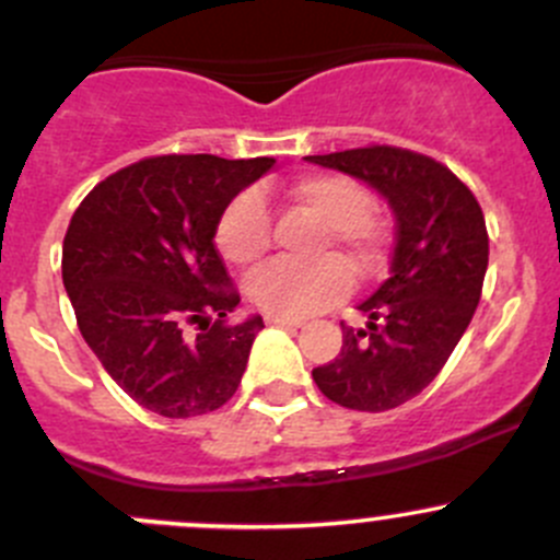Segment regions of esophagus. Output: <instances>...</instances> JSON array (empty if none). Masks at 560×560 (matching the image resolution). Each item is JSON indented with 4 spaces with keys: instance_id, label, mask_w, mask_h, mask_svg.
Returning <instances> with one entry per match:
<instances>
[{
    "instance_id": "obj_1",
    "label": "esophagus",
    "mask_w": 560,
    "mask_h": 560,
    "mask_svg": "<svg viewBox=\"0 0 560 560\" xmlns=\"http://www.w3.org/2000/svg\"><path fill=\"white\" fill-rule=\"evenodd\" d=\"M265 322L273 327H287V330H298V327H303V319H292V316H279V314H268L265 316Z\"/></svg>"
}]
</instances>
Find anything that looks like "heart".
Instances as JSON below:
<instances>
[{
	"label": "heart",
	"mask_w": 560,
	"mask_h": 560,
	"mask_svg": "<svg viewBox=\"0 0 560 560\" xmlns=\"http://www.w3.org/2000/svg\"><path fill=\"white\" fill-rule=\"evenodd\" d=\"M284 197L308 208L327 224L325 246L332 244L358 270H371L382 257V230L371 211L363 184L341 173H316L292 180ZM217 244L235 265H257L270 248V211L259 191H244L224 208ZM352 273L336 257L316 262H273L248 279L246 292L259 308L279 316H308L341 301Z\"/></svg>",
	"instance_id": "heart-1"
}]
</instances>
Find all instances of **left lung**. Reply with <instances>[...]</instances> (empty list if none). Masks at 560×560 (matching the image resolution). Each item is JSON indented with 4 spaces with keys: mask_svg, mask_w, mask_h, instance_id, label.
<instances>
[{
    "mask_svg": "<svg viewBox=\"0 0 560 560\" xmlns=\"http://www.w3.org/2000/svg\"><path fill=\"white\" fill-rule=\"evenodd\" d=\"M306 160L369 184L395 217L389 276L358 303L365 327L341 325V352L312 376L338 406L395 409L436 380L477 312L488 270L482 208L453 171L415 151L371 145Z\"/></svg>",
    "mask_w": 560,
    "mask_h": 560,
    "instance_id": "1",
    "label": "left lung"
}]
</instances>
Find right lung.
Masks as SVG:
<instances>
[{
	"mask_svg": "<svg viewBox=\"0 0 560 560\" xmlns=\"http://www.w3.org/2000/svg\"><path fill=\"white\" fill-rule=\"evenodd\" d=\"M276 162L211 154L151 156L107 175L78 206L61 279L78 327L110 380L171 420L235 395L262 316L241 303L213 238L224 208ZM201 332L189 337L185 327Z\"/></svg>",
	"mask_w": 560,
	"mask_h": 560,
	"instance_id": "obj_1",
	"label": "right lung"
}]
</instances>
